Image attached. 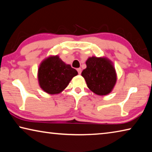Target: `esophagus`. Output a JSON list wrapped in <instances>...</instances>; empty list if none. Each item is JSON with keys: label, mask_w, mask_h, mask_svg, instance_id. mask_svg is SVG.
<instances>
[{"label": "esophagus", "mask_w": 152, "mask_h": 152, "mask_svg": "<svg viewBox=\"0 0 152 152\" xmlns=\"http://www.w3.org/2000/svg\"><path fill=\"white\" fill-rule=\"evenodd\" d=\"M77 71H78V74H81V72H82V69H81L80 68H77Z\"/></svg>", "instance_id": "1"}]
</instances>
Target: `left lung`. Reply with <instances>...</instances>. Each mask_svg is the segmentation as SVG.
Listing matches in <instances>:
<instances>
[{
	"label": "left lung",
	"mask_w": 152,
	"mask_h": 152,
	"mask_svg": "<svg viewBox=\"0 0 152 152\" xmlns=\"http://www.w3.org/2000/svg\"><path fill=\"white\" fill-rule=\"evenodd\" d=\"M86 68L82 76L85 79L87 86L98 95L109 94L117 81V74L112 62L105 58L91 57L86 61Z\"/></svg>",
	"instance_id": "8db88e82"
}]
</instances>
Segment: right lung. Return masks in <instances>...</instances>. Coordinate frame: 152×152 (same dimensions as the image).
Instances as JSON below:
<instances>
[{
  "instance_id": "obj_1",
  "label": "right lung",
  "mask_w": 152,
  "mask_h": 152,
  "mask_svg": "<svg viewBox=\"0 0 152 152\" xmlns=\"http://www.w3.org/2000/svg\"><path fill=\"white\" fill-rule=\"evenodd\" d=\"M77 74L78 72L64 63L58 56H50L40 64L38 80L43 91L48 94H55L64 91Z\"/></svg>"
}]
</instances>
